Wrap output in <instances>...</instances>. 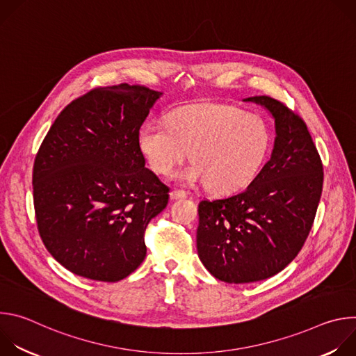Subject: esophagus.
I'll list each match as a JSON object with an SVG mask.
<instances>
[{
    "instance_id": "34e87169",
    "label": "esophagus",
    "mask_w": 356,
    "mask_h": 356,
    "mask_svg": "<svg viewBox=\"0 0 356 356\" xmlns=\"http://www.w3.org/2000/svg\"><path fill=\"white\" fill-rule=\"evenodd\" d=\"M186 195H187V193H186L184 190H179V188H176V190H172V191H170V198H172V200L184 198Z\"/></svg>"
}]
</instances>
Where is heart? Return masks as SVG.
<instances>
[{
  "instance_id": "obj_1",
  "label": "heart",
  "mask_w": 356,
  "mask_h": 356,
  "mask_svg": "<svg viewBox=\"0 0 356 356\" xmlns=\"http://www.w3.org/2000/svg\"><path fill=\"white\" fill-rule=\"evenodd\" d=\"M168 125L145 124L138 146L156 173L170 175L188 158L179 173L183 181H207L210 190L231 193L246 186L262 168L269 150V131L253 113L221 103H197L173 110Z\"/></svg>"
}]
</instances>
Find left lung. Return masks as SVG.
I'll list each match as a JSON object with an SVG mask.
<instances>
[{
	"instance_id": "left-lung-1",
	"label": "left lung",
	"mask_w": 356,
	"mask_h": 356,
	"mask_svg": "<svg viewBox=\"0 0 356 356\" xmlns=\"http://www.w3.org/2000/svg\"><path fill=\"white\" fill-rule=\"evenodd\" d=\"M275 118L270 159L232 195L198 202L197 252L225 283H253L283 270L306 242L323 191V162L300 115L269 95L246 98Z\"/></svg>"
}]
</instances>
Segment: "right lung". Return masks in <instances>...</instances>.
Returning <instances> with one entry per match:
<instances>
[{"instance_id":"right-lung-1","label":"right lung","mask_w":356,"mask_h":356,"mask_svg":"<svg viewBox=\"0 0 356 356\" xmlns=\"http://www.w3.org/2000/svg\"><path fill=\"white\" fill-rule=\"evenodd\" d=\"M162 92L139 84L97 87L73 99L33 163L38 231L72 273L118 282L146 257L145 231L169 187L145 168L138 134Z\"/></svg>"}]
</instances>
